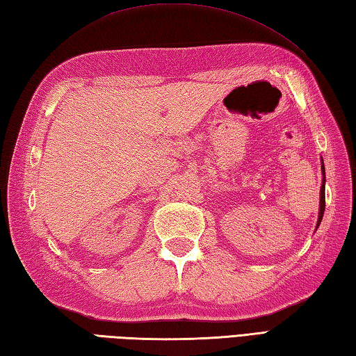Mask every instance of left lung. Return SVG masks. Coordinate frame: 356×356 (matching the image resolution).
<instances>
[{
    "instance_id": "obj_1",
    "label": "left lung",
    "mask_w": 356,
    "mask_h": 356,
    "mask_svg": "<svg viewBox=\"0 0 356 356\" xmlns=\"http://www.w3.org/2000/svg\"><path fill=\"white\" fill-rule=\"evenodd\" d=\"M321 175H323V179H321V186H320V204H318V220H317V226H320L321 220H323V213H325V184H326V177H325V163L323 159H321Z\"/></svg>"
}]
</instances>
